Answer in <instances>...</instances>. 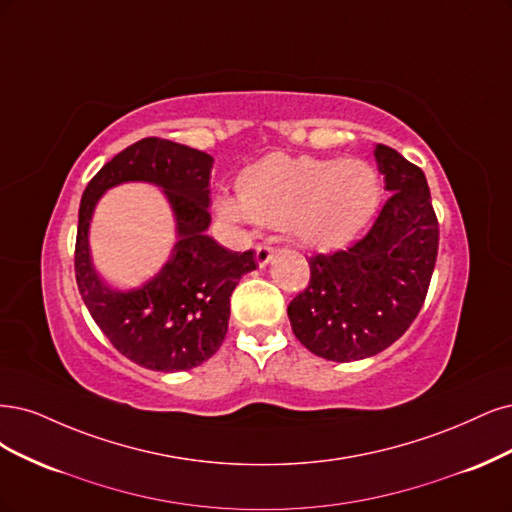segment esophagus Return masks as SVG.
<instances>
[{"mask_svg": "<svg viewBox=\"0 0 512 512\" xmlns=\"http://www.w3.org/2000/svg\"><path fill=\"white\" fill-rule=\"evenodd\" d=\"M272 257H274L272 246H266V244H257L255 246V259H257V266L259 268H266L268 263L272 261Z\"/></svg>", "mask_w": 512, "mask_h": 512, "instance_id": "1", "label": "esophagus"}]
</instances>
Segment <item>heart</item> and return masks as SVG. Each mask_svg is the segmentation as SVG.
<instances>
[{
    "mask_svg": "<svg viewBox=\"0 0 512 512\" xmlns=\"http://www.w3.org/2000/svg\"><path fill=\"white\" fill-rule=\"evenodd\" d=\"M381 200V180L361 159L289 157L274 153L246 168L238 195L219 193V217L229 223L285 225L308 249L351 242Z\"/></svg>",
    "mask_w": 512,
    "mask_h": 512,
    "instance_id": "1",
    "label": "heart"
}]
</instances>
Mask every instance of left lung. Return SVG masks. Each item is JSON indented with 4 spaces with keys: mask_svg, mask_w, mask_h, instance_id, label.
Segmentation results:
<instances>
[{
    "mask_svg": "<svg viewBox=\"0 0 512 512\" xmlns=\"http://www.w3.org/2000/svg\"><path fill=\"white\" fill-rule=\"evenodd\" d=\"M391 193L372 229L351 249L310 257V285L287 315L310 353L357 361L385 351L415 321L438 255V221L425 174L376 144Z\"/></svg>",
    "mask_w": 512,
    "mask_h": 512,
    "instance_id": "left-lung-1",
    "label": "left lung"
}]
</instances>
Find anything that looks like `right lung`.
<instances>
[{"instance_id":"right-lung-1","label":"right lung","mask_w":512,"mask_h":512,"mask_svg":"<svg viewBox=\"0 0 512 512\" xmlns=\"http://www.w3.org/2000/svg\"><path fill=\"white\" fill-rule=\"evenodd\" d=\"M212 163L208 153L185 144L144 138L114 155L82 193L74 257L78 291L114 349L148 370H191L217 353L232 291L257 268L253 251H227L206 234ZM123 182L159 186L177 223L169 261L134 290L110 288L94 270L88 244L96 202Z\"/></svg>"}]
</instances>
